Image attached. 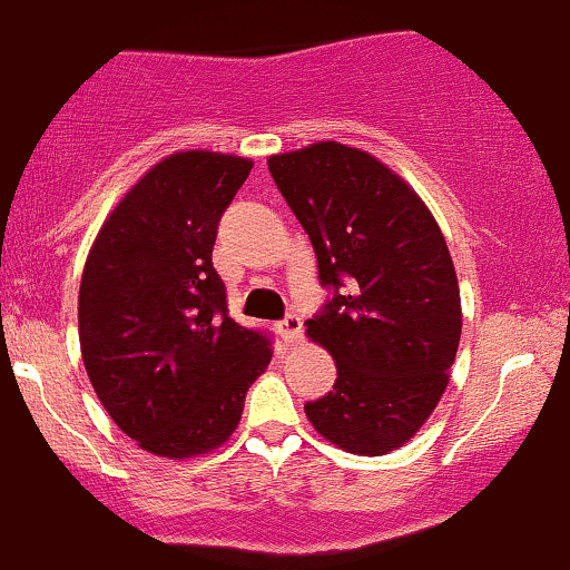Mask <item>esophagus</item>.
<instances>
[{
  "label": "esophagus",
  "mask_w": 570,
  "mask_h": 570,
  "mask_svg": "<svg viewBox=\"0 0 570 570\" xmlns=\"http://www.w3.org/2000/svg\"><path fill=\"white\" fill-rule=\"evenodd\" d=\"M277 331L283 333L287 344H296V341H301V317H296V314H287L283 323L277 325Z\"/></svg>",
  "instance_id": "34e87169"
}]
</instances>
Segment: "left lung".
I'll use <instances>...</instances> for the list:
<instances>
[{
	"label": "left lung",
	"instance_id": "8db88e82",
	"mask_svg": "<svg viewBox=\"0 0 570 570\" xmlns=\"http://www.w3.org/2000/svg\"><path fill=\"white\" fill-rule=\"evenodd\" d=\"M331 304L306 336L336 360V384L306 419L341 451L384 456L443 397L461 338V296L443 232L424 199L379 157L338 140L272 154Z\"/></svg>",
	"mask_w": 570,
	"mask_h": 570
}]
</instances>
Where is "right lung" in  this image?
Wrapping results in <instances>:
<instances>
[{
    "instance_id": "1",
    "label": "right lung",
    "mask_w": 570,
    "mask_h": 570,
    "mask_svg": "<svg viewBox=\"0 0 570 570\" xmlns=\"http://www.w3.org/2000/svg\"><path fill=\"white\" fill-rule=\"evenodd\" d=\"M253 159L167 154L106 216L79 285V350L114 424L163 459L216 451L272 360L266 336L226 314L213 269L220 213Z\"/></svg>"
}]
</instances>
